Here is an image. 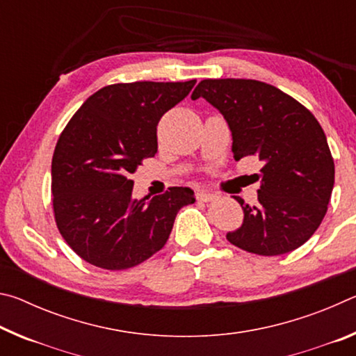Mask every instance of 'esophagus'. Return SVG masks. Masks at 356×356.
<instances>
[{"instance_id":"obj_1","label":"esophagus","mask_w":356,"mask_h":356,"mask_svg":"<svg viewBox=\"0 0 356 356\" xmlns=\"http://www.w3.org/2000/svg\"><path fill=\"white\" fill-rule=\"evenodd\" d=\"M196 197H197V201H201V202H212L216 200L215 195H212V193H207V191H197Z\"/></svg>"}]
</instances>
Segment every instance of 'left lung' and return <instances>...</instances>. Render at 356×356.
Segmentation results:
<instances>
[{
    "mask_svg": "<svg viewBox=\"0 0 356 356\" xmlns=\"http://www.w3.org/2000/svg\"><path fill=\"white\" fill-rule=\"evenodd\" d=\"M200 97L227 120L234 159L262 161L254 174L259 204L250 207L236 197L245 218L227 232L229 242L259 256L286 254L308 242L334 185V161L314 114L272 84L245 78L202 80L191 94Z\"/></svg>",
    "mask_w": 356,
    "mask_h": 356,
    "instance_id": "obj_1",
    "label": "left lung"
}]
</instances>
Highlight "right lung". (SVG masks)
<instances>
[{
    "label": "right lung",
    "mask_w": 356,
    "mask_h": 356,
    "mask_svg": "<svg viewBox=\"0 0 356 356\" xmlns=\"http://www.w3.org/2000/svg\"><path fill=\"white\" fill-rule=\"evenodd\" d=\"M196 80L108 84L80 106L59 135L51 160V202L63 238L83 261L127 270L163 248L186 186L135 200L130 179L156 154V125Z\"/></svg>",
    "instance_id": "obj_1"
}]
</instances>
